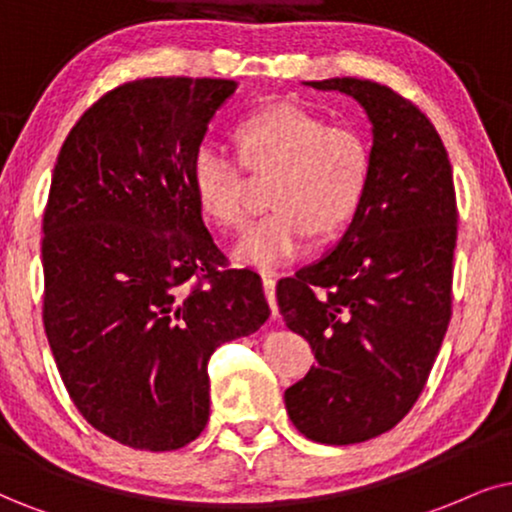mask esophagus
I'll return each instance as SVG.
<instances>
[{
	"label": "esophagus",
	"instance_id": "34e87169",
	"mask_svg": "<svg viewBox=\"0 0 512 512\" xmlns=\"http://www.w3.org/2000/svg\"><path fill=\"white\" fill-rule=\"evenodd\" d=\"M262 286H264V295H267V302L271 307V316H278V304H276V278L264 274L262 276Z\"/></svg>",
	"mask_w": 512,
	"mask_h": 512
}]
</instances>
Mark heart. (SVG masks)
Returning a JSON list of instances; mask_svg holds the SVG:
<instances>
[{
    "instance_id": "obj_1",
    "label": "heart",
    "mask_w": 512,
    "mask_h": 512,
    "mask_svg": "<svg viewBox=\"0 0 512 512\" xmlns=\"http://www.w3.org/2000/svg\"><path fill=\"white\" fill-rule=\"evenodd\" d=\"M234 137L250 170H274V210L236 243V262L264 271L283 267L314 234L333 238L357 217L371 184V151L357 129L328 125L295 103H271L238 120ZM189 186L208 222L241 229V167L229 153L200 141L189 160Z\"/></svg>"
}]
</instances>
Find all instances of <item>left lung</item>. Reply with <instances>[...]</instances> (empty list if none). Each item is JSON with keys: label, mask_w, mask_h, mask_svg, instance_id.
<instances>
[{"label": "left lung", "mask_w": 512, "mask_h": 512, "mask_svg": "<svg viewBox=\"0 0 512 512\" xmlns=\"http://www.w3.org/2000/svg\"><path fill=\"white\" fill-rule=\"evenodd\" d=\"M352 96L371 122V184L338 245L281 278L276 300L316 366L286 390L304 437L357 444L392 430L423 392L451 319L456 191L437 129L385 84L304 82Z\"/></svg>", "instance_id": "obj_1"}]
</instances>
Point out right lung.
I'll return each mask as SVG.
<instances>
[{
    "mask_svg": "<svg viewBox=\"0 0 512 512\" xmlns=\"http://www.w3.org/2000/svg\"><path fill=\"white\" fill-rule=\"evenodd\" d=\"M234 80L148 77L70 129L44 210V331L92 428L144 451L193 442L208 361L269 319L262 278L226 269L189 186Z\"/></svg>",
    "mask_w": 512,
    "mask_h": 512,
    "instance_id": "add662e5",
    "label": "right lung"
}]
</instances>
